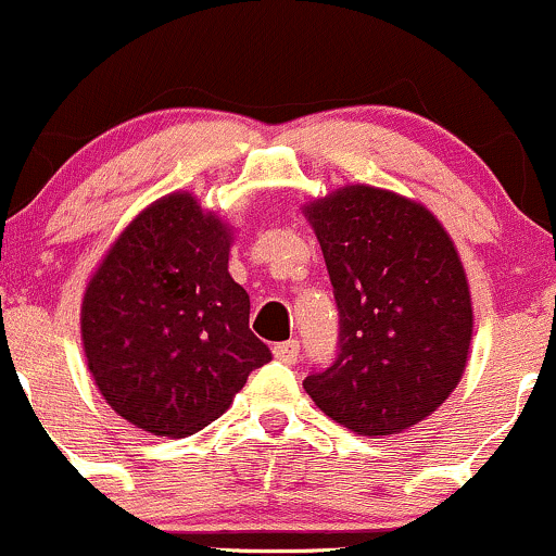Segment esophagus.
<instances>
[{"mask_svg": "<svg viewBox=\"0 0 556 556\" xmlns=\"http://www.w3.org/2000/svg\"><path fill=\"white\" fill-rule=\"evenodd\" d=\"M273 352H276V357L280 362H286V365H296V359H299V341L296 339L283 341V344H278L276 349H273Z\"/></svg>", "mask_w": 556, "mask_h": 556, "instance_id": "1", "label": "esophagus"}]
</instances>
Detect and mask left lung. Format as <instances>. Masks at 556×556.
<instances>
[{
    "instance_id": "1",
    "label": "left lung",
    "mask_w": 556,
    "mask_h": 556,
    "mask_svg": "<svg viewBox=\"0 0 556 556\" xmlns=\"http://www.w3.org/2000/svg\"><path fill=\"white\" fill-rule=\"evenodd\" d=\"M307 217L339 307V352L304 389L359 435L426 420L457 389L472 336L452 239L426 207L372 186L317 199Z\"/></svg>"
}]
</instances>
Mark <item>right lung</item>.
<instances>
[{
    "label": "right lung",
    "mask_w": 556,
    "mask_h": 556,
    "mask_svg": "<svg viewBox=\"0 0 556 556\" xmlns=\"http://www.w3.org/2000/svg\"><path fill=\"white\" fill-rule=\"evenodd\" d=\"M230 233L197 199L154 202L123 230L84 296L89 370L117 415L154 435L210 426L273 359L228 273Z\"/></svg>",
    "instance_id": "obj_1"
}]
</instances>
